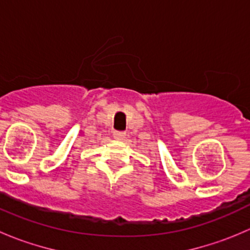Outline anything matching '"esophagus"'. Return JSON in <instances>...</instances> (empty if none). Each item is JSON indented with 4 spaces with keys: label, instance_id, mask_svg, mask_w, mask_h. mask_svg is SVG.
Returning a JSON list of instances; mask_svg holds the SVG:
<instances>
[{
    "label": "esophagus",
    "instance_id": "esophagus-1",
    "mask_svg": "<svg viewBox=\"0 0 250 250\" xmlns=\"http://www.w3.org/2000/svg\"><path fill=\"white\" fill-rule=\"evenodd\" d=\"M113 137H115L116 139H123V138H125V132L115 130V132H113Z\"/></svg>",
    "mask_w": 250,
    "mask_h": 250
}]
</instances>
